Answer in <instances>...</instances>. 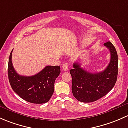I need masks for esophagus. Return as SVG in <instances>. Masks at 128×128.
Listing matches in <instances>:
<instances>
[{
    "instance_id": "obj_1",
    "label": "esophagus",
    "mask_w": 128,
    "mask_h": 128,
    "mask_svg": "<svg viewBox=\"0 0 128 128\" xmlns=\"http://www.w3.org/2000/svg\"><path fill=\"white\" fill-rule=\"evenodd\" d=\"M62 70L64 71L68 70V63H64L62 65Z\"/></svg>"
}]
</instances>
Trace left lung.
Returning <instances> with one entry per match:
<instances>
[{
	"label": "left lung",
	"mask_w": 128,
	"mask_h": 128,
	"mask_svg": "<svg viewBox=\"0 0 128 128\" xmlns=\"http://www.w3.org/2000/svg\"><path fill=\"white\" fill-rule=\"evenodd\" d=\"M104 46L110 52V62L102 72L89 73L74 63L70 73L72 77V90L74 97L81 102H92L102 98L114 87L118 76V55L111 42Z\"/></svg>",
	"instance_id": "obj_1"
}]
</instances>
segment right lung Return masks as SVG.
I'll return each instance as SVG.
<instances>
[{
  "instance_id": "1",
  "label": "right lung",
  "mask_w": 128,
  "mask_h": 128,
  "mask_svg": "<svg viewBox=\"0 0 128 128\" xmlns=\"http://www.w3.org/2000/svg\"><path fill=\"white\" fill-rule=\"evenodd\" d=\"M12 50L8 64V76L12 88L23 99L32 104L48 102L54 91V83L60 73V66H47L33 76H25L15 72L12 62Z\"/></svg>"
}]
</instances>
